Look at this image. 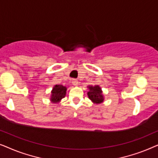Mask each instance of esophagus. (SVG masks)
Wrapping results in <instances>:
<instances>
[{"label":"esophagus","instance_id":"esophagus-1","mask_svg":"<svg viewBox=\"0 0 158 158\" xmlns=\"http://www.w3.org/2000/svg\"><path fill=\"white\" fill-rule=\"evenodd\" d=\"M73 84L75 86H77L78 85V81H77V80L76 79H73Z\"/></svg>","mask_w":158,"mask_h":158}]
</instances>
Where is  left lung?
<instances>
[{
    "label": "left lung",
    "mask_w": 158,
    "mask_h": 158,
    "mask_svg": "<svg viewBox=\"0 0 158 158\" xmlns=\"http://www.w3.org/2000/svg\"><path fill=\"white\" fill-rule=\"evenodd\" d=\"M89 91L88 92V96L92 102L94 103H101L104 100V97L102 94V90L99 85H89Z\"/></svg>",
    "instance_id": "obj_1"
}]
</instances>
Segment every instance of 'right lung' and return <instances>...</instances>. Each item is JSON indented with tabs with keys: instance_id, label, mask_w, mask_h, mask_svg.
Here are the masks:
<instances>
[{
	"instance_id": "right-lung-1",
	"label": "right lung",
	"mask_w": 158,
	"mask_h": 158,
	"mask_svg": "<svg viewBox=\"0 0 158 158\" xmlns=\"http://www.w3.org/2000/svg\"><path fill=\"white\" fill-rule=\"evenodd\" d=\"M67 88L62 85H55L52 90L50 100L52 103H59L66 95Z\"/></svg>"
}]
</instances>
